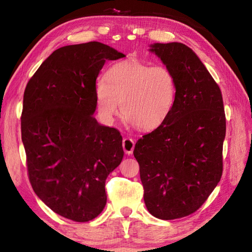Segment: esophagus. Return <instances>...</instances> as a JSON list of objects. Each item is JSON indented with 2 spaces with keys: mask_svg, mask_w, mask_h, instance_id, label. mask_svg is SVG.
Here are the masks:
<instances>
[{
  "mask_svg": "<svg viewBox=\"0 0 252 252\" xmlns=\"http://www.w3.org/2000/svg\"><path fill=\"white\" fill-rule=\"evenodd\" d=\"M122 147H123V150H125V152L126 153V155H131V153L133 152V149H134L133 139H131V138H125V139H123Z\"/></svg>",
  "mask_w": 252,
  "mask_h": 252,
  "instance_id": "esophagus-1",
  "label": "esophagus"
}]
</instances>
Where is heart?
<instances>
[{
	"label": "heart",
	"instance_id": "obj_1",
	"mask_svg": "<svg viewBox=\"0 0 252 252\" xmlns=\"http://www.w3.org/2000/svg\"><path fill=\"white\" fill-rule=\"evenodd\" d=\"M177 80L165 65L139 61L117 63L95 84L96 106L102 118L112 121L121 111L136 129L152 131L171 114Z\"/></svg>",
	"mask_w": 252,
	"mask_h": 252
}]
</instances>
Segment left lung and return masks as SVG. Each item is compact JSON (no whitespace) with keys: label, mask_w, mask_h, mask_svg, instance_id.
Wrapping results in <instances>:
<instances>
[{"label":"left lung","mask_w":252,"mask_h":252,"mask_svg":"<svg viewBox=\"0 0 252 252\" xmlns=\"http://www.w3.org/2000/svg\"><path fill=\"white\" fill-rule=\"evenodd\" d=\"M177 80L173 110L163 125L135 143L143 199L162 220L191 215L222 176L225 114L219 85L192 50L178 42L155 43Z\"/></svg>","instance_id":"1"}]
</instances>
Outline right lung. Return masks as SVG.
Here are the masks:
<instances>
[{
    "label": "right lung",
    "instance_id": "right-lung-1",
    "mask_svg": "<svg viewBox=\"0 0 252 252\" xmlns=\"http://www.w3.org/2000/svg\"><path fill=\"white\" fill-rule=\"evenodd\" d=\"M125 57L95 41L62 46L25 88L21 132L29 180L51 210L76 222L103 210L105 180L125 155L120 132L93 117L97 75L106 60Z\"/></svg>",
    "mask_w": 252,
    "mask_h": 252
}]
</instances>
